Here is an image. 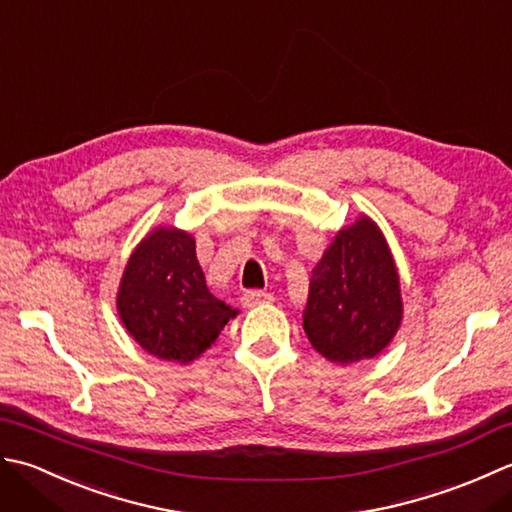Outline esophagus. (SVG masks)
Returning <instances> with one entry per match:
<instances>
[{
  "instance_id": "1",
  "label": "esophagus",
  "mask_w": 512,
  "mask_h": 512,
  "mask_svg": "<svg viewBox=\"0 0 512 512\" xmlns=\"http://www.w3.org/2000/svg\"><path fill=\"white\" fill-rule=\"evenodd\" d=\"M269 300H274V296L267 294V291H260V289H249L241 298L243 307H256V305H260V302H269Z\"/></svg>"
}]
</instances>
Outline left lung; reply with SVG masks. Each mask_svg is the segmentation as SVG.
Wrapping results in <instances>:
<instances>
[{"label": "left lung", "instance_id": "obj_1", "mask_svg": "<svg viewBox=\"0 0 512 512\" xmlns=\"http://www.w3.org/2000/svg\"><path fill=\"white\" fill-rule=\"evenodd\" d=\"M302 329L336 364L375 358L402 322L400 276L391 249L369 216L340 229L311 271Z\"/></svg>", "mask_w": 512, "mask_h": 512}]
</instances>
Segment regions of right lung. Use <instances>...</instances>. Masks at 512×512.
Returning <instances> with one entry per match:
<instances>
[{
	"mask_svg": "<svg viewBox=\"0 0 512 512\" xmlns=\"http://www.w3.org/2000/svg\"><path fill=\"white\" fill-rule=\"evenodd\" d=\"M117 311L125 329L154 358L187 364L216 342L238 311L210 294L194 238L156 227L125 265Z\"/></svg>",
	"mask_w": 512,
	"mask_h": 512,
	"instance_id": "1",
	"label": "right lung"
}]
</instances>
